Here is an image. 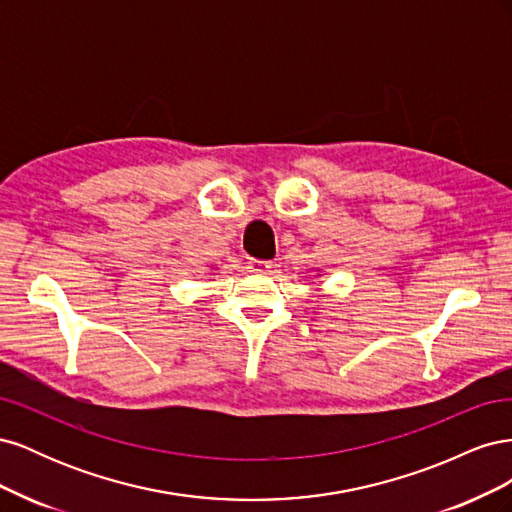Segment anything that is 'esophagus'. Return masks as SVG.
Wrapping results in <instances>:
<instances>
[{
	"instance_id": "obj_1",
	"label": "esophagus",
	"mask_w": 512,
	"mask_h": 512,
	"mask_svg": "<svg viewBox=\"0 0 512 512\" xmlns=\"http://www.w3.org/2000/svg\"><path fill=\"white\" fill-rule=\"evenodd\" d=\"M271 267H273V265H271L269 260H250V262H247V269H250L252 273H258V275L267 273Z\"/></svg>"
}]
</instances>
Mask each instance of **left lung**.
I'll list each match as a JSON object with an SVG mask.
<instances>
[{
    "instance_id": "obj_1",
    "label": "left lung",
    "mask_w": 512,
    "mask_h": 512,
    "mask_svg": "<svg viewBox=\"0 0 512 512\" xmlns=\"http://www.w3.org/2000/svg\"><path fill=\"white\" fill-rule=\"evenodd\" d=\"M318 275H320V273H318Z\"/></svg>"
}]
</instances>
